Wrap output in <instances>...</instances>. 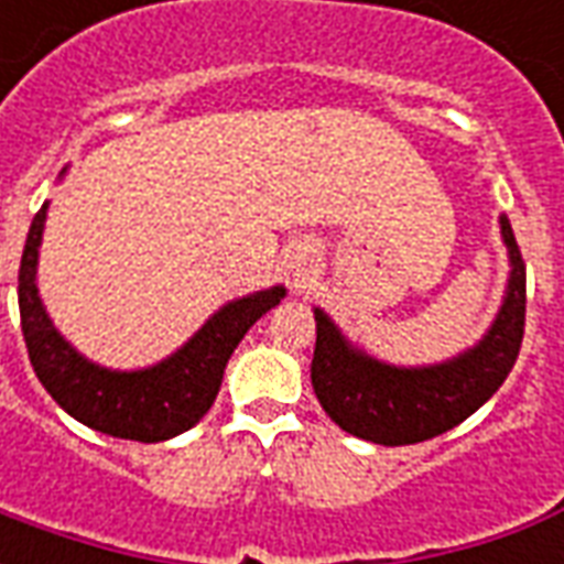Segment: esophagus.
Masks as SVG:
<instances>
[{"label":"esophagus","mask_w":564,"mask_h":564,"mask_svg":"<svg viewBox=\"0 0 564 564\" xmlns=\"http://www.w3.org/2000/svg\"><path fill=\"white\" fill-rule=\"evenodd\" d=\"M305 259H307L305 253H295V257H293V262H290V269H293L295 274H302V271H305V265H307Z\"/></svg>","instance_id":"esophagus-1"}]
</instances>
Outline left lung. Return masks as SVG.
Listing matches in <instances>:
<instances>
[{"mask_svg": "<svg viewBox=\"0 0 564 564\" xmlns=\"http://www.w3.org/2000/svg\"><path fill=\"white\" fill-rule=\"evenodd\" d=\"M501 235L513 265L505 305L484 341L447 366H380L368 356L354 354L338 329L317 311L311 383L323 411L344 432L383 447L420 444L444 435L492 399L520 356L525 332V262L508 217H501Z\"/></svg>", "mask_w": 564, "mask_h": 564, "instance_id": "obj_1", "label": "left lung"}]
</instances>
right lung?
Here are the masks:
<instances>
[{
  "label": "right lung",
  "mask_w": 564,
  "mask_h": 564,
  "mask_svg": "<svg viewBox=\"0 0 564 564\" xmlns=\"http://www.w3.org/2000/svg\"><path fill=\"white\" fill-rule=\"evenodd\" d=\"M44 210L47 205L32 217L18 274L20 329L35 378L42 380L44 390L54 395V402L66 414L102 435L156 444L193 429L217 399L223 368L238 341L265 311L281 302L283 286L226 305L202 326L184 350H177L160 366L132 375L108 371L75 354L44 314L35 286Z\"/></svg>",
  "instance_id": "obj_1"
}]
</instances>
